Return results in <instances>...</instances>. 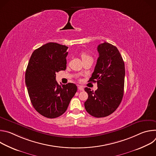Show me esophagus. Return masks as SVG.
Returning a JSON list of instances; mask_svg holds the SVG:
<instances>
[{"instance_id":"esophagus-1","label":"esophagus","mask_w":156,"mask_h":156,"mask_svg":"<svg viewBox=\"0 0 156 156\" xmlns=\"http://www.w3.org/2000/svg\"><path fill=\"white\" fill-rule=\"evenodd\" d=\"M78 90H80V91H83L84 90V87L82 86H78Z\"/></svg>"}]
</instances>
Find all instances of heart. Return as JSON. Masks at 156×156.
I'll return each instance as SVG.
<instances>
[{
    "instance_id": "b5f03b06",
    "label": "heart",
    "mask_w": 156,
    "mask_h": 156,
    "mask_svg": "<svg viewBox=\"0 0 156 156\" xmlns=\"http://www.w3.org/2000/svg\"><path fill=\"white\" fill-rule=\"evenodd\" d=\"M81 57L83 60L87 58H93L90 55H89L87 52H82L81 53Z\"/></svg>"
}]
</instances>
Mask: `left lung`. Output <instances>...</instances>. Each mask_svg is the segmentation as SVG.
<instances>
[{
	"mask_svg": "<svg viewBox=\"0 0 156 156\" xmlns=\"http://www.w3.org/2000/svg\"><path fill=\"white\" fill-rule=\"evenodd\" d=\"M99 57L89 81L96 82L98 90L85 87L88 98L84 102L87 112L101 118L107 117L118 108L122 102L125 83V64L118 49L104 42L98 46Z\"/></svg>",
	"mask_w": 156,
	"mask_h": 156,
	"instance_id": "obj_1",
	"label": "left lung"
}]
</instances>
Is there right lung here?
I'll list each match as a JSON object with an SVG mask.
<instances>
[{"mask_svg":"<svg viewBox=\"0 0 156 156\" xmlns=\"http://www.w3.org/2000/svg\"><path fill=\"white\" fill-rule=\"evenodd\" d=\"M69 48L49 42L33 52L25 73V83L33 107L42 116L54 119L62 115L77 91L69 83L62 86L56 81V73L66 68Z\"/></svg>","mask_w":156,"mask_h":156,"instance_id":"right-lung-1","label":"right lung"}]
</instances>
